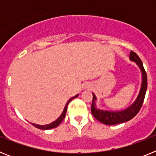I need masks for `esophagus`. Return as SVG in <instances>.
<instances>
[{
  "instance_id": "1",
  "label": "esophagus",
  "mask_w": 156,
  "mask_h": 156,
  "mask_svg": "<svg viewBox=\"0 0 156 156\" xmlns=\"http://www.w3.org/2000/svg\"><path fill=\"white\" fill-rule=\"evenodd\" d=\"M86 88H87V87H86Z\"/></svg>"
}]
</instances>
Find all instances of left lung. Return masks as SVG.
<instances>
[{
  "label": "left lung",
  "mask_w": 156,
  "mask_h": 156,
  "mask_svg": "<svg viewBox=\"0 0 156 156\" xmlns=\"http://www.w3.org/2000/svg\"><path fill=\"white\" fill-rule=\"evenodd\" d=\"M129 58L131 62L136 63L141 73V84H140V90H139V93L136 99L131 105H129L125 109L118 110V111L100 109V108H97V104H96V101L98 100L97 97L95 96L94 94L92 93L93 101H92L91 109H90L91 113L94 118H96L98 120L104 124L115 125L130 120L132 118H133L138 113L143 104L146 90H147V85H148L147 75H146L145 70L143 66L142 62L140 58L137 56V54L133 51H130Z\"/></svg>",
  "instance_id": "obj_1"
}]
</instances>
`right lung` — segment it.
I'll return each mask as SVG.
<instances>
[{"mask_svg": "<svg viewBox=\"0 0 156 156\" xmlns=\"http://www.w3.org/2000/svg\"><path fill=\"white\" fill-rule=\"evenodd\" d=\"M78 95H79V94H76V96H74V97L71 98H70L69 100L67 101V102H66V105H65L64 109H63L62 112V114L60 115V116H59L55 121H54V122H51V123H49V124H46V125H39V124H36V123H33V122H30V123H31L32 125H34L35 127L38 128V129H53V128H55L56 126H58V125L62 122V121L64 119L65 116H66V111H67V106H68L69 103L70 101H71L73 100V98L78 97Z\"/></svg>", "mask_w": 156, "mask_h": 156, "instance_id": "right-lung-1", "label": "right lung"}]
</instances>
